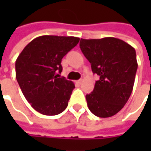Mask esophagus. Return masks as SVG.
Wrapping results in <instances>:
<instances>
[{
  "label": "esophagus",
  "mask_w": 151,
  "mask_h": 151,
  "mask_svg": "<svg viewBox=\"0 0 151 151\" xmlns=\"http://www.w3.org/2000/svg\"><path fill=\"white\" fill-rule=\"evenodd\" d=\"M76 83H78L79 85H81L82 83V80H78V81H76Z\"/></svg>",
  "instance_id": "esophagus-1"
}]
</instances>
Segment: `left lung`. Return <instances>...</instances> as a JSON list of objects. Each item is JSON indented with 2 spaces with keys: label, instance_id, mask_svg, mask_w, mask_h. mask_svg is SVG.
I'll return each mask as SVG.
<instances>
[{
  "label": "left lung",
  "instance_id": "left-lung-1",
  "mask_svg": "<svg viewBox=\"0 0 151 151\" xmlns=\"http://www.w3.org/2000/svg\"><path fill=\"white\" fill-rule=\"evenodd\" d=\"M80 48L100 76L92 92L86 96L90 111L100 118L112 117L130 96L138 68L135 50L119 38L81 39Z\"/></svg>",
  "mask_w": 151,
  "mask_h": 151
}]
</instances>
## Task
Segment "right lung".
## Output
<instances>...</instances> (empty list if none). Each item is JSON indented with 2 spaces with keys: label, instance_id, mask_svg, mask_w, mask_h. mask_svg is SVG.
Segmentation results:
<instances>
[{
  "label": "right lung",
  "instance_id": "add662e5",
  "mask_svg": "<svg viewBox=\"0 0 151 151\" xmlns=\"http://www.w3.org/2000/svg\"><path fill=\"white\" fill-rule=\"evenodd\" d=\"M80 38L44 35L27 45L16 60V78L23 95L37 112L57 115L68 106L75 85L60 77L61 60Z\"/></svg>",
  "mask_w": 151,
  "mask_h": 151
}]
</instances>
